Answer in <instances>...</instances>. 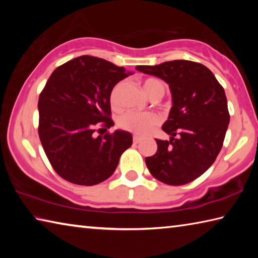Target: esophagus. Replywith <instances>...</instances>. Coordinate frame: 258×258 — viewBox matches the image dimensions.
Instances as JSON below:
<instances>
[{
  "label": "esophagus",
  "mask_w": 258,
  "mask_h": 258,
  "mask_svg": "<svg viewBox=\"0 0 258 258\" xmlns=\"http://www.w3.org/2000/svg\"><path fill=\"white\" fill-rule=\"evenodd\" d=\"M140 141H141V138L138 137V135H134V137H133V142L135 143V145H137V143H139Z\"/></svg>",
  "instance_id": "obj_1"
}]
</instances>
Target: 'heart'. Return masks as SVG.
<instances>
[{"label":"heart","mask_w":258,"mask_h":258,"mask_svg":"<svg viewBox=\"0 0 258 258\" xmlns=\"http://www.w3.org/2000/svg\"><path fill=\"white\" fill-rule=\"evenodd\" d=\"M121 87H123V83H117L111 89L110 93H109V103H110L113 110H118L120 108ZM143 90L149 95L150 99H154L156 97H163L166 87L160 80L150 77L143 82ZM159 123V116L154 112L142 113L135 111H126L118 119V126L120 128L128 131V132L137 135H146L150 133Z\"/></svg>","instance_id":"b5f03b06"}]
</instances>
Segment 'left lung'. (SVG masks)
Returning <instances> with one entry per match:
<instances>
[{"instance_id": "obj_1", "label": "left lung", "mask_w": 258, "mask_h": 258, "mask_svg": "<svg viewBox=\"0 0 258 258\" xmlns=\"http://www.w3.org/2000/svg\"><path fill=\"white\" fill-rule=\"evenodd\" d=\"M168 83L173 106L163 131L171 140H156L158 149L146 164L151 175L168 185H183L211 167L223 146L230 121L223 86L209 69L189 60L138 66Z\"/></svg>"}]
</instances>
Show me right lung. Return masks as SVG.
<instances>
[{
	"label": "right lung",
	"instance_id": "right-lung-1",
	"mask_svg": "<svg viewBox=\"0 0 258 258\" xmlns=\"http://www.w3.org/2000/svg\"><path fill=\"white\" fill-rule=\"evenodd\" d=\"M131 74L91 55L69 60L51 74L38 98V135L51 166L66 181L103 182L132 146V135L125 131L93 135L113 125L109 93Z\"/></svg>",
	"mask_w": 258,
	"mask_h": 258
}]
</instances>
